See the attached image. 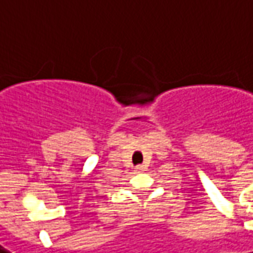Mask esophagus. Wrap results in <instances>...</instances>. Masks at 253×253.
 I'll use <instances>...</instances> for the list:
<instances>
[{
	"instance_id": "34e87169",
	"label": "esophagus",
	"mask_w": 253,
	"mask_h": 253,
	"mask_svg": "<svg viewBox=\"0 0 253 253\" xmlns=\"http://www.w3.org/2000/svg\"><path fill=\"white\" fill-rule=\"evenodd\" d=\"M135 171H137V172H139V171H144V166H137V167H135Z\"/></svg>"
}]
</instances>
